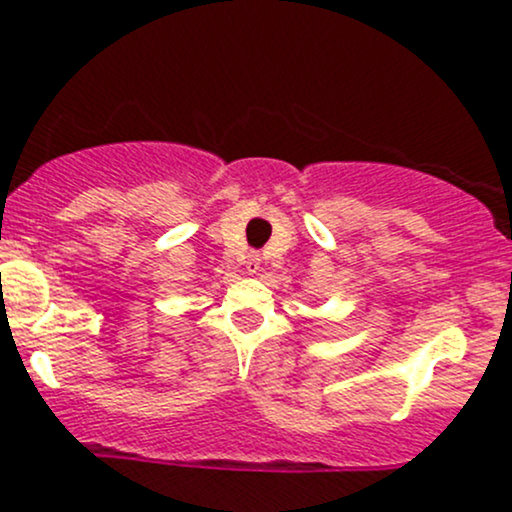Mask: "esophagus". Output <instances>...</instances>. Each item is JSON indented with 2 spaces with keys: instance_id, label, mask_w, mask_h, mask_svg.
<instances>
[{
  "instance_id": "esophagus-1",
  "label": "esophagus",
  "mask_w": 512,
  "mask_h": 512,
  "mask_svg": "<svg viewBox=\"0 0 512 512\" xmlns=\"http://www.w3.org/2000/svg\"><path fill=\"white\" fill-rule=\"evenodd\" d=\"M245 267H248L250 274L260 272V255H255V252H252V255H248V262H245Z\"/></svg>"
}]
</instances>
